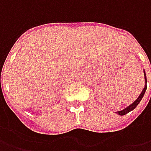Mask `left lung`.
I'll return each mask as SVG.
<instances>
[{"label": "left lung", "instance_id": "1", "mask_svg": "<svg viewBox=\"0 0 151 151\" xmlns=\"http://www.w3.org/2000/svg\"><path fill=\"white\" fill-rule=\"evenodd\" d=\"M150 65H151V61H150ZM145 72V71H144ZM145 83L147 82V80H146V75H145ZM146 88H147V85H145V88L143 89L142 92H141V94L139 95V96L137 98V100L135 101H134L131 105H129L128 107H126L125 109H124V110H122V111H119L118 112V114H119V115H125L126 113H129L130 111H132V110H134L135 107H137V105L139 103V101H141V99L143 98V96H144V95H145V91H146Z\"/></svg>", "mask_w": 151, "mask_h": 151}]
</instances>
